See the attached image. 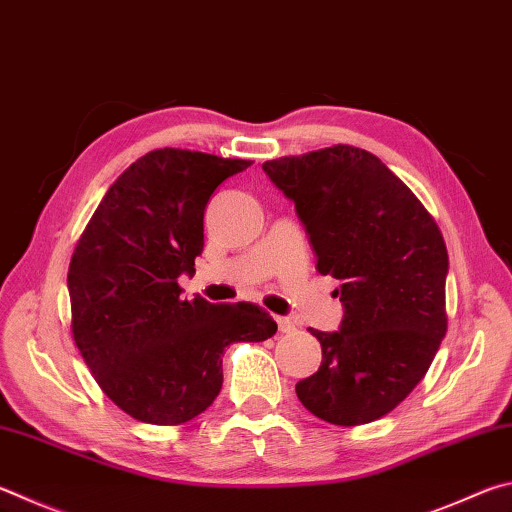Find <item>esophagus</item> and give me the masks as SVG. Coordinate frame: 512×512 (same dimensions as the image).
<instances>
[{
    "mask_svg": "<svg viewBox=\"0 0 512 512\" xmlns=\"http://www.w3.org/2000/svg\"><path fill=\"white\" fill-rule=\"evenodd\" d=\"M277 327H280L282 333H293L295 331V324L288 318H277Z\"/></svg>",
    "mask_w": 512,
    "mask_h": 512,
    "instance_id": "obj_1",
    "label": "esophagus"
}]
</instances>
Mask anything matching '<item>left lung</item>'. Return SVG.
Here are the masks:
<instances>
[{
    "label": "left lung",
    "instance_id": "left-lung-1",
    "mask_svg": "<svg viewBox=\"0 0 512 512\" xmlns=\"http://www.w3.org/2000/svg\"><path fill=\"white\" fill-rule=\"evenodd\" d=\"M295 203L318 255L338 280V331L309 329L322 362L295 385L302 405L333 425L385 416L421 383L448 331V250L416 194L367 150L333 145L266 161Z\"/></svg>",
    "mask_w": 512,
    "mask_h": 512
}]
</instances>
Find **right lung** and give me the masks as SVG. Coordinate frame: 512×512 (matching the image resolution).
Here are the masks:
<instances>
[{
  "label": "right lung",
  "instance_id": "add662e5",
  "mask_svg": "<svg viewBox=\"0 0 512 512\" xmlns=\"http://www.w3.org/2000/svg\"><path fill=\"white\" fill-rule=\"evenodd\" d=\"M253 161L163 147L118 176L71 255V333L111 401L141 423L181 425L221 392L232 342H262L275 320L250 302L181 297L203 250L217 185Z\"/></svg>",
  "mask_w": 512,
  "mask_h": 512
}]
</instances>
